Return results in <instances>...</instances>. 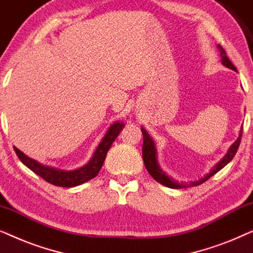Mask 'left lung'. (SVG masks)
Here are the masks:
<instances>
[{
    "instance_id": "8db88e82",
    "label": "left lung",
    "mask_w": 253,
    "mask_h": 253,
    "mask_svg": "<svg viewBox=\"0 0 253 253\" xmlns=\"http://www.w3.org/2000/svg\"><path fill=\"white\" fill-rule=\"evenodd\" d=\"M217 48H219V50H220L221 62H222V64L224 65V67L229 68V69H231V70H236L235 65L231 63L229 58H228L226 50L223 49L222 46L217 44ZM140 129H141V132H143V137H144L143 160H144L145 167H146L147 171L150 172V175L155 179V181L161 183V184H164L165 186H168V188H171V189H182V188H189V186L200 185L202 183L206 182L207 179L212 177L213 175H215L217 171H220L221 169L224 167V166H227L231 160H233V158L235 157V154H236V152L238 150V146H240V144H241L242 132H243V126H242L240 130V136H238L236 141H235V143L229 147V150H228L226 155H224V157L221 159V160L217 162V164L214 166L212 169H211V171L209 172V174H206L203 178L198 179V181L190 182V183H178V182H176L175 179L169 177L168 175H166L165 171L160 168V166L158 165L157 150H155L154 141L143 126H141Z\"/></svg>"
}]
</instances>
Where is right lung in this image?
<instances>
[{"label":"right lung","mask_w":253,"mask_h":253,"mask_svg":"<svg viewBox=\"0 0 253 253\" xmlns=\"http://www.w3.org/2000/svg\"><path fill=\"white\" fill-rule=\"evenodd\" d=\"M123 127V122H115L112 124L109 129L107 130L105 137L100 141L98 147L95 148L91 160L85 166L78 169H74V170H61V169L49 167V166H43L27 157L17 147L13 148H15V152L19 160L27 168H30L33 172H36L41 178H43L44 181L53 185L62 186V188H72V186L81 185L83 183L94 178L99 174L100 169H101L103 162H105L107 152L109 151L114 140L116 139Z\"/></svg>","instance_id":"obj_1"}]
</instances>
